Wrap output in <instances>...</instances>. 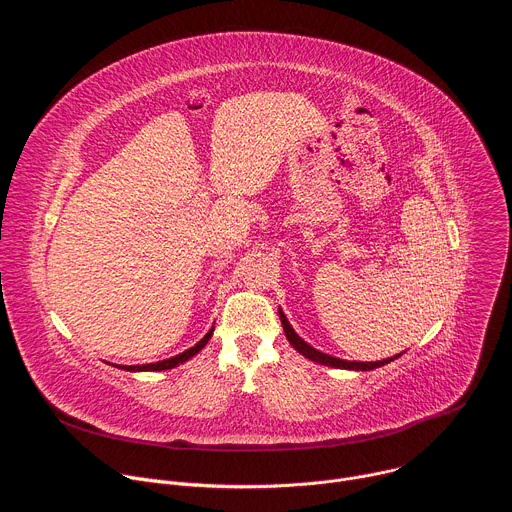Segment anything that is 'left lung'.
<instances>
[{
	"instance_id": "8db88e82",
	"label": "left lung",
	"mask_w": 512,
	"mask_h": 512,
	"mask_svg": "<svg viewBox=\"0 0 512 512\" xmlns=\"http://www.w3.org/2000/svg\"><path fill=\"white\" fill-rule=\"evenodd\" d=\"M279 320H281V324H283V332H285V336H287V340H289V344L294 346L300 354H304L306 358H310V360H314V362H320V364H326V367H336V369H348V371H373V369H379V367H383V364H387V362H391V360H395V358H399L401 354H395V356H391V358H383V360H377V362H356V360H342V358H336V356H330V354H324V352H320V350H316L314 346H310L306 340H302L298 334H296V330L291 328V324L287 322V318H285V314L281 312V308H279Z\"/></svg>"
}]
</instances>
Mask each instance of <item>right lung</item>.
<instances>
[{"mask_svg":"<svg viewBox=\"0 0 512 512\" xmlns=\"http://www.w3.org/2000/svg\"><path fill=\"white\" fill-rule=\"evenodd\" d=\"M212 332H214V328H210L208 332H206V336L200 340V342H196L192 348H188V350H184V352H180V354H176V356H172V358H166V360H158V362H150V364H135V367H123V364H115L117 369H123V371H131V373H141V371H168V369H174V367H178V364H182V362H186L188 358H192L194 354H198L204 346H206V342L210 340V336H212Z\"/></svg>","mask_w":512,"mask_h":512,"instance_id":"obj_1","label":"right lung"}]
</instances>
